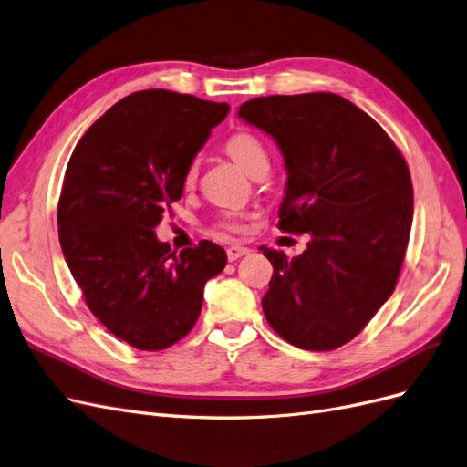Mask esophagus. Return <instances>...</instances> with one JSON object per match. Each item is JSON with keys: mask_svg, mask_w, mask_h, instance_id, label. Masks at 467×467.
Returning <instances> with one entry per match:
<instances>
[{"mask_svg": "<svg viewBox=\"0 0 467 467\" xmlns=\"http://www.w3.org/2000/svg\"><path fill=\"white\" fill-rule=\"evenodd\" d=\"M225 255H228V261H237L245 255H249V249L242 247V245H230L225 249Z\"/></svg>", "mask_w": 467, "mask_h": 467, "instance_id": "obj_1", "label": "esophagus"}]
</instances>
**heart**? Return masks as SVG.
Listing matches in <instances>:
<instances>
[{"label": "heart", "mask_w": 467, "mask_h": 467, "mask_svg": "<svg viewBox=\"0 0 467 467\" xmlns=\"http://www.w3.org/2000/svg\"><path fill=\"white\" fill-rule=\"evenodd\" d=\"M225 151L230 153V158L239 167H242L247 175H251L253 169H257L259 165H268L266 148L261 142V138L253 132H247V130H239V132L232 134L228 138V142H225ZM196 175H199V165H196V161H192L185 171V185L187 187H191L196 181ZM222 228L230 230V232H239L242 230V225L234 220H223Z\"/></svg>", "instance_id": "obj_1"}]
</instances>
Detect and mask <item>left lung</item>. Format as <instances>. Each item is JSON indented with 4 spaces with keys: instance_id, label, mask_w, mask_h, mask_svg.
<instances>
[{
    "instance_id": "obj_1",
    "label": "left lung",
    "mask_w": 467,
    "mask_h": 467,
    "mask_svg": "<svg viewBox=\"0 0 467 467\" xmlns=\"http://www.w3.org/2000/svg\"><path fill=\"white\" fill-rule=\"evenodd\" d=\"M237 115L285 155L278 228L312 235L294 259L261 247L275 268L265 317L294 347L338 348L398 285L413 222L409 167L386 130L341 95L255 97Z\"/></svg>"
}]
</instances>
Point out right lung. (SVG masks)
<instances>
[{
    "instance_id": "obj_1",
    "label": "right lung",
    "mask_w": 467,
    "mask_h": 467,
    "mask_svg": "<svg viewBox=\"0 0 467 467\" xmlns=\"http://www.w3.org/2000/svg\"><path fill=\"white\" fill-rule=\"evenodd\" d=\"M228 103L165 89L136 91L81 136L58 202L62 253L91 314L120 341L163 350L202 309L225 251L204 239L171 253L153 228L185 187V171Z\"/></svg>"
}]
</instances>
